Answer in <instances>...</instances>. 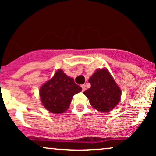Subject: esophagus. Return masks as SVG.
Returning <instances> with one entry per match:
<instances>
[{
    "label": "esophagus",
    "instance_id": "1",
    "mask_svg": "<svg viewBox=\"0 0 156 156\" xmlns=\"http://www.w3.org/2000/svg\"><path fill=\"white\" fill-rule=\"evenodd\" d=\"M81 87H82V90H83V91H84L85 90H86V86H85L84 84L81 85Z\"/></svg>",
    "mask_w": 156,
    "mask_h": 156
}]
</instances>
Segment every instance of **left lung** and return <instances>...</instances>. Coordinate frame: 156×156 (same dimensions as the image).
<instances>
[{"mask_svg":"<svg viewBox=\"0 0 156 156\" xmlns=\"http://www.w3.org/2000/svg\"><path fill=\"white\" fill-rule=\"evenodd\" d=\"M90 88L83 92L93 108L108 112L116 107L120 100L119 86L107 69H99L90 78Z\"/></svg>","mask_w":156,"mask_h":156,"instance_id":"obj_1","label":"left lung"}]
</instances>
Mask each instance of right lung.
Returning <instances> with one entry per match:
<instances>
[{"label": "right lung", "mask_w": 156, "mask_h": 156, "mask_svg": "<svg viewBox=\"0 0 156 156\" xmlns=\"http://www.w3.org/2000/svg\"><path fill=\"white\" fill-rule=\"evenodd\" d=\"M82 90L73 78L67 76L62 69H58L53 78L39 89V96L43 106L50 112H65L71 103L73 96Z\"/></svg>", "instance_id": "right-lung-1"}]
</instances>
